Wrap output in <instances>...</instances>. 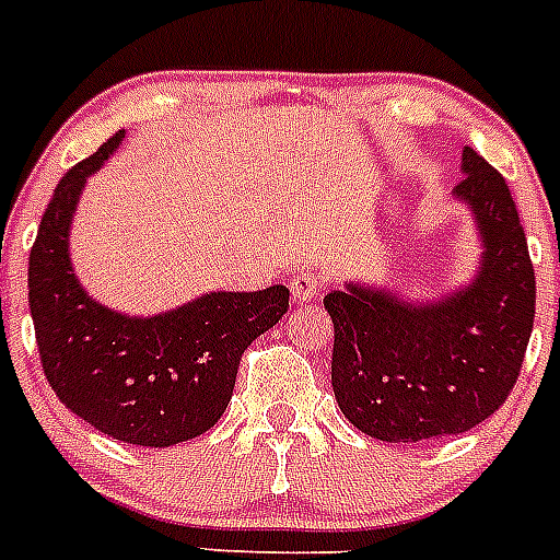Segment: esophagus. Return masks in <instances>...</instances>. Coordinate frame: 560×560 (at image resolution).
<instances>
[{
    "mask_svg": "<svg viewBox=\"0 0 560 560\" xmlns=\"http://www.w3.org/2000/svg\"><path fill=\"white\" fill-rule=\"evenodd\" d=\"M289 289H291V300H294L296 305H303V303H311V300L325 289V280L316 275H296L291 277Z\"/></svg>",
    "mask_w": 560,
    "mask_h": 560,
    "instance_id": "1",
    "label": "esophagus"
}]
</instances>
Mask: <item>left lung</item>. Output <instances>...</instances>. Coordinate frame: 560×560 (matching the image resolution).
<instances>
[{
	"mask_svg": "<svg viewBox=\"0 0 560 560\" xmlns=\"http://www.w3.org/2000/svg\"><path fill=\"white\" fill-rule=\"evenodd\" d=\"M454 199L482 241L471 283L427 303L370 283L325 296L334 319L330 384L341 415L384 443L463 434L491 418L522 370L536 316V275L502 173L463 151Z\"/></svg>",
	"mask_w": 560,
	"mask_h": 560,
	"instance_id": "1",
	"label": "left lung"
}]
</instances>
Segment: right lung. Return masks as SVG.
I'll list each match as a JSON object with an SVG mask.
<instances>
[{
  "label": "right lung",
  "mask_w": 560,
  "mask_h": 560,
  "mask_svg": "<svg viewBox=\"0 0 560 560\" xmlns=\"http://www.w3.org/2000/svg\"><path fill=\"white\" fill-rule=\"evenodd\" d=\"M117 131L63 173L30 249V314L49 387L69 412L131 446L167 448L219 423L241 355L289 311V289L210 291L153 316H128L86 294L69 226L92 173L120 148Z\"/></svg>",
  "instance_id": "obj_1"
}]
</instances>
